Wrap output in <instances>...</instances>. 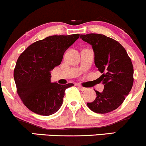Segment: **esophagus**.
<instances>
[{"mask_svg": "<svg viewBox=\"0 0 146 146\" xmlns=\"http://www.w3.org/2000/svg\"><path fill=\"white\" fill-rule=\"evenodd\" d=\"M78 88H79V89H80V90H82V91H85V90H87L86 88H84V87H83L82 86H78Z\"/></svg>", "mask_w": 146, "mask_h": 146, "instance_id": "1", "label": "esophagus"}]
</instances>
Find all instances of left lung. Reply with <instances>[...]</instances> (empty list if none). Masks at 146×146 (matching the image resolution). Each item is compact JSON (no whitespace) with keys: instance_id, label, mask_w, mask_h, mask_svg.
<instances>
[{"instance_id":"1","label":"left lung","mask_w":146,"mask_h":146,"mask_svg":"<svg viewBox=\"0 0 146 146\" xmlns=\"http://www.w3.org/2000/svg\"><path fill=\"white\" fill-rule=\"evenodd\" d=\"M80 38L93 47L95 64L102 75L99 78L104 84L102 93L87 103L92 111L100 114L117 109L125 100L133 85V66L123 46L111 38L99 33L81 35Z\"/></svg>"}]
</instances>
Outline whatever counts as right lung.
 I'll use <instances>...</instances> for the list:
<instances>
[{
	"label": "right lung",
	"instance_id": "right-lung-1",
	"mask_svg": "<svg viewBox=\"0 0 146 146\" xmlns=\"http://www.w3.org/2000/svg\"><path fill=\"white\" fill-rule=\"evenodd\" d=\"M79 37H46L29 45L18 58L14 71L17 93L31 111L48 116L60 109L65 90L74 84L51 83V71L60 64L64 52Z\"/></svg>",
	"mask_w": 146,
	"mask_h": 146
}]
</instances>
